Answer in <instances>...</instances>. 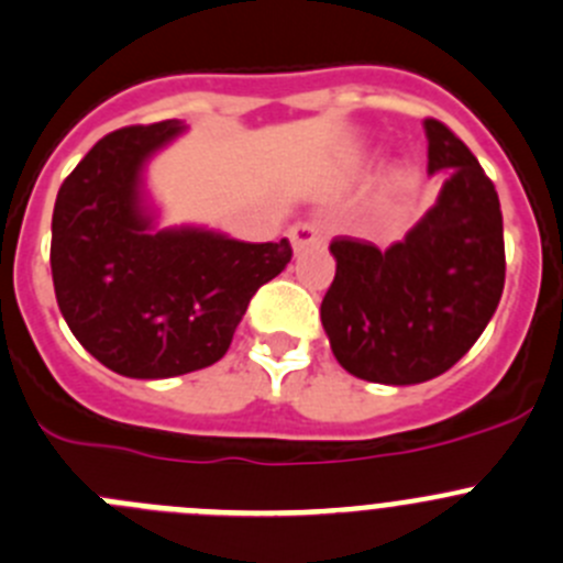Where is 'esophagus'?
<instances>
[{
    "label": "esophagus",
    "instance_id": "1",
    "mask_svg": "<svg viewBox=\"0 0 563 563\" xmlns=\"http://www.w3.org/2000/svg\"><path fill=\"white\" fill-rule=\"evenodd\" d=\"M288 239H291V247L299 253V250H305V247L324 244V231H321L319 220H305V222H297V225H291Z\"/></svg>",
    "mask_w": 563,
    "mask_h": 563
}]
</instances>
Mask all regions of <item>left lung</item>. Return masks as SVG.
<instances>
[{
  "label": "left lung",
  "instance_id": "8db88e82",
  "mask_svg": "<svg viewBox=\"0 0 563 563\" xmlns=\"http://www.w3.org/2000/svg\"><path fill=\"white\" fill-rule=\"evenodd\" d=\"M423 129L429 173H449L434 209L387 250L352 236L330 244L321 324L338 363L379 385H418L460 363L506 283L495 184L449 125L427 118Z\"/></svg>",
  "mask_w": 563,
  "mask_h": 563
}]
</instances>
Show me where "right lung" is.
I'll list each match as a JSON object with an SVG mask.
<instances>
[{
    "instance_id": "obj_1",
    "label": "right lung",
    "mask_w": 563,
    "mask_h": 563,
    "mask_svg": "<svg viewBox=\"0 0 563 563\" xmlns=\"http://www.w3.org/2000/svg\"><path fill=\"white\" fill-rule=\"evenodd\" d=\"M178 131L181 123L162 120L101 136L63 181L52 214L59 313L98 363L134 379L217 363L253 294L291 261L288 239L151 231L140 173Z\"/></svg>"
}]
</instances>
